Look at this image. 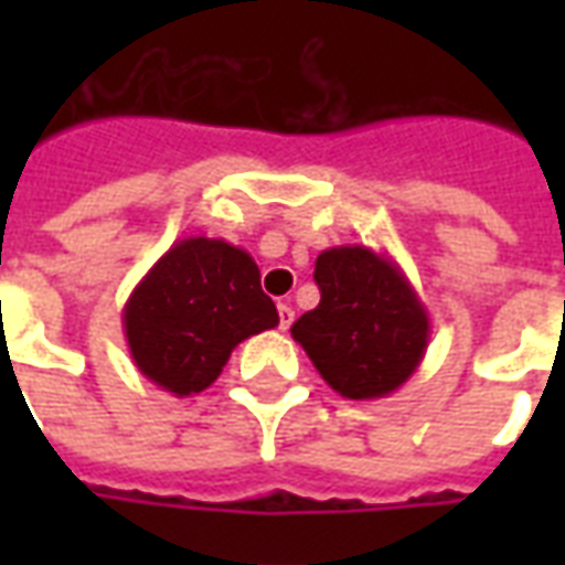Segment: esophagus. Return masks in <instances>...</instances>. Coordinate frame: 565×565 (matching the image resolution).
Segmentation results:
<instances>
[{
  "mask_svg": "<svg viewBox=\"0 0 565 565\" xmlns=\"http://www.w3.org/2000/svg\"><path fill=\"white\" fill-rule=\"evenodd\" d=\"M294 318H296L294 308L287 306V302H281V306H278V327H281V330H290Z\"/></svg>",
  "mask_w": 565,
  "mask_h": 565,
  "instance_id": "esophagus-1",
  "label": "esophagus"
}]
</instances>
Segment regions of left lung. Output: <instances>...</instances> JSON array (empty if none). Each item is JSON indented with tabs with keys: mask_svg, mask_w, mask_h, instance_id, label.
Masks as SVG:
<instances>
[{
	"mask_svg": "<svg viewBox=\"0 0 565 565\" xmlns=\"http://www.w3.org/2000/svg\"><path fill=\"white\" fill-rule=\"evenodd\" d=\"M318 308L290 332L320 379L344 399H381L415 375L429 344V315L391 254L366 245L320 250Z\"/></svg>",
	"mask_w": 565,
	"mask_h": 565,
	"instance_id": "obj_1",
	"label": "left lung"
}]
</instances>
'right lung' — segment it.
<instances>
[{
  "mask_svg": "<svg viewBox=\"0 0 565 565\" xmlns=\"http://www.w3.org/2000/svg\"><path fill=\"white\" fill-rule=\"evenodd\" d=\"M278 327L254 257L223 238L174 242L124 306L129 354L141 375L172 396L211 387L250 335Z\"/></svg>",
  "mask_w": 565,
  "mask_h": 565,
  "instance_id": "add662e5",
  "label": "right lung"
}]
</instances>
